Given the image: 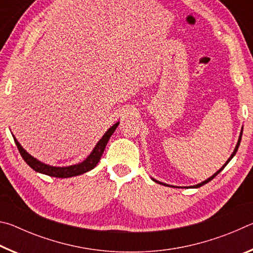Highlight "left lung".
Segmentation results:
<instances>
[{
  "label": "left lung",
  "instance_id": "1",
  "mask_svg": "<svg viewBox=\"0 0 253 253\" xmlns=\"http://www.w3.org/2000/svg\"><path fill=\"white\" fill-rule=\"evenodd\" d=\"M242 131H243V127L241 128V132H240V136H239V139H238V143H237V145H235V148H234V151H233V153L231 154V156L228 158V161H226L225 163H224V165L222 166V168L217 170L216 173H214L212 176H210L208 179H205V181H203V182H201V183H199V184H196V185H193V186H186V187H191V188H198V187H200V186H202V185H204V184H207V183H209L210 181H212V179L216 176L217 174H219L222 169H223L226 165H228V163L232 160L233 158V156L235 155V153L238 152V148H239V146H240V143H241V137H242ZM154 182H156V183H158V184H161V185H165V186H169V187H177V186H173V185H169V184H166V183H163V182H160V181H157V179H155V178H152Z\"/></svg>",
  "mask_w": 253,
  "mask_h": 253
}]
</instances>
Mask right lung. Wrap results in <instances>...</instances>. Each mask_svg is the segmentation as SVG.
<instances>
[{
	"instance_id": "right-lung-1",
	"label": "right lung",
	"mask_w": 253,
	"mask_h": 253,
	"mask_svg": "<svg viewBox=\"0 0 253 253\" xmlns=\"http://www.w3.org/2000/svg\"><path fill=\"white\" fill-rule=\"evenodd\" d=\"M118 125H119V122L111 126L109 129L105 132L104 136H102L99 139V142L96 144V146L92 149V152L89 154L88 157L85 158L84 161H83L81 163H78V164H75V165L62 166V168H60V166H52L49 164H44V163H42L39 160H37V158H34L32 155H30V154L25 151L22 146H21V144L18 142V139L15 138L14 135H12V136H13L15 145L18 146L21 156H22L25 163H27V164L32 169H34L38 173L48 175V176L59 177V178H68V177L78 176V175L84 174L96 168L98 162L100 161V158L102 156V153H104V151H105L107 143H108V140L111 137V135L114 134V131L116 130Z\"/></svg>"
}]
</instances>
